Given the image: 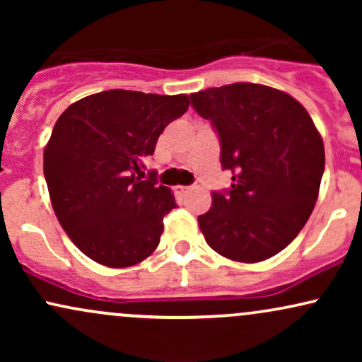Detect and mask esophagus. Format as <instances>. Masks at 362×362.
<instances>
[{"instance_id":"esophagus-1","label":"esophagus","mask_w":362,"mask_h":362,"mask_svg":"<svg viewBox=\"0 0 362 362\" xmlns=\"http://www.w3.org/2000/svg\"><path fill=\"white\" fill-rule=\"evenodd\" d=\"M190 190V187H185V185H177L175 187V192L178 194V195H184V194H187Z\"/></svg>"}]
</instances>
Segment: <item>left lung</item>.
I'll list each match as a JSON object with an SVG mask.
<instances>
[{"label": "left lung", "instance_id": "obj_1", "mask_svg": "<svg viewBox=\"0 0 362 362\" xmlns=\"http://www.w3.org/2000/svg\"><path fill=\"white\" fill-rule=\"evenodd\" d=\"M221 144V167L233 184L213 192L199 216L207 245L236 262H262L284 250L308 221L325 170L313 120L284 91L233 83L190 95Z\"/></svg>", "mask_w": 362, "mask_h": 362}]
</instances>
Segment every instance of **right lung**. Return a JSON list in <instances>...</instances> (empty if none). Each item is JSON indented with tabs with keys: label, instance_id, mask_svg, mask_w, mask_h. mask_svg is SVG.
I'll return each instance as SVG.
<instances>
[{
	"label": "right lung",
	"instance_id": "add662e5",
	"mask_svg": "<svg viewBox=\"0 0 362 362\" xmlns=\"http://www.w3.org/2000/svg\"><path fill=\"white\" fill-rule=\"evenodd\" d=\"M187 95L107 90L74 102L44 149V175L62 230L91 260L129 267L155 252L172 190L144 177V160Z\"/></svg>",
	"mask_w": 362,
	"mask_h": 362
}]
</instances>
